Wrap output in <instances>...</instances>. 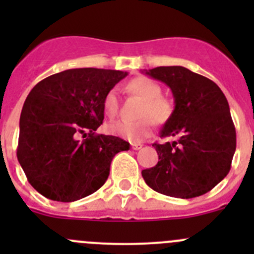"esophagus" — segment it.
<instances>
[{"instance_id":"obj_1","label":"esophagus","mask_w":254,"mask_h":254,"mask_svg":"<svg viewBox=\"0 0 254 254\" xmlns=\"http://www.w3.org/2000/svg\"><path fill=\"white\" fill-rule=\"evenodd\" d=\"M131 147H132V150H140V148L142 147V143L134 142V143H131Z\"/></svg>"}]
</instances>
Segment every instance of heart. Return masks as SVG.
<instances>
[{"mask_svg":"<svg viewBox=\"0 0 254 254\" xmlns=\"http://www.w3.org/2000/svg\"><path fill=\"white\" fill-rule=\"evenodd\" d=\"M127 91L136 96L141 97L143 103L140 109V118L136 122L129 120H118L111 123L107 127L111 134L123 136L131 141H137L143 137L148 136L153 129V120L157 123H165L171 118L173 113V103L167 97L161 96V86L153 79L148 77H136L127 83ZM103 108L108 117H115L119 111V102H118L117 91L111 89L106 94L103 101Z\"/></svg>","mask_w":254,"mask_h":254,"instance_id":"b5f03b06","label":"heart"}]
</instances>
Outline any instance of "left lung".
I'll list each match as a JSON object with an SVG mask.
<instances>
[{"label":"left lung","mask_w":254,"mask_h":254,"mask_svg":"<svg viewBox=\"0 0 254 254\" xmlns=\"http://www.w3.org/2000/svg\"><path fill=\"white\" fill-rule=\"evenodd\" d=\"M145 73L172 89L175 111L161 137L178 140L153 143L158 162L142 171L143 179L153 190L173 198L203 195L231 168L236 129L229 102L215 82L183 66H160Z\"/></svg>","instance_id":"left-lung-1"}]
</instances>
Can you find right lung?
I'll list each match as a JSON object with an SVG mask.
<instances>
[{
	"label": "right lung",
	"mask_w": 254,
	"mask_h": 254,
	"mask_svg": "<svg viewBox=\"0 0 254 254\" xmlns=\"http://www.w3.org/2000/svg\"><path fill=\"white\" fill-rule=\"evenodd\" d=\"M127 72L71 68L42 79L28 94L19 119L17 158L33 188L63 203L98 190L111 162L130 143L96 134L106 94ZM89 136L79 140V135ZM83 137V136H82Z\"/></svg>",
	"instance_id": "add662e5"
}]
</instances>
